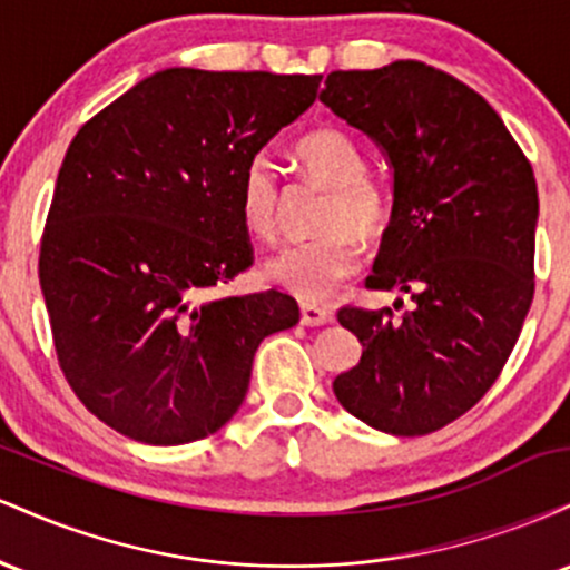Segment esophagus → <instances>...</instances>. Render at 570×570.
Masks as SVG:
<instances>
[{"mask_svg":"<svg viewBox=\"0 0 570 570\" xmlns=\"http://www.w3.org/2000/svg\"><path fill=\"white\" fill-rule=\"evenodd\" d=\"M299 322H303V326H324V324L332 322V311H330V307H322V305L303 303V305H299Z\"/></svg>","mask_w":570,"mask_h":570,"instance_id":"esophagus-1","label":"esophagus"}]
</instances>
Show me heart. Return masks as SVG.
Returning a JSON list of instances; mask_svg holds the SVG:
<instances>
[{"instance_id":"1","label":"heart","mask_w":570,"mask_h":570,"mask_svg":"<svg viewBox=\"0 0 570 570\" xmlns=\"http://www.w3.org/2000/svg\"><path fill=\"white\" fill-rule=\"evenodd\" d=\"M294 160L318 185L330 187L318 214V235L281 246L265 259L263 273L281 289L299 299H324L340 281L358 267L362 240L381 238L391 219L389 193L367 176L362 147L345 130L324 126L299 136L292 149ZM281 185L276 166L267 155H254L240 171L238 212L254 238L271 240L278 227Z\"/></svg>"}]
</instances>
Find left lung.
I'll return each mask as SVG.
<instances>
[{"label": "left lung", "instance_id": "obj_1", "mask_svg": "<svg viewBox=\"0 0 570 570\" xmlns=\"http://www.w3.org/2000/svg\"><path fill=\"white\" fill-rule=\"evenodd\" d=\"M322 101L383 149L394 208L370 289L412 305L340 307L362 358L335 377L367 426L421 436L472 410L501 375L533 303L539 193L495 109L448 71L394 61L332 71Z\"/></svg>", "mask_w": 570, "mask_h": 570}]
</instances>
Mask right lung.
Returning a JSON list of instances; mask_svg holds the SVG:
<instances>
[{"mask_svg":"<svg viewBox=\"0 0 570 570\" xmlns=\"http://www.w3.org/2000/svg\"><path fill=\"white\" fill-rule=\"evenodd\" d=\"M318 82L176 67L77 130L39 286L58 364L98 421L147 444L203 440L238 412L259 343L299 322L289 294L219 289L254 263L240 171Z\"/></svg>","mask_w":570,"mask_h":570,"instance_id":"right-lung-1","label":"right lung"}]
</instances>
